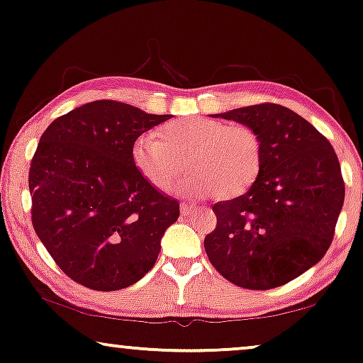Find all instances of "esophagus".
<instances>
[{
	"instance_id": "esophagus-1",
	"label": "esophagus",
	"mask_w": 363,
	"mask_h": 363,
	"mask_svg": "<svg viewBox=\"0 0 363 363\" xmlns=\"http://www.w3.org/2000/svg\"><path fill=\"white\" fill-rule=\"evenodd\" d=\"M180 208H182V215H183V216L191 215V213L196 210V206L191 205V203H182Z\"/></svg>"
}]
</instances>
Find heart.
Instances as JSON below:
<instances>
[{"label":"heart","instance_id":"1","mask_svg":"<svg viewBox=\"0 0 363 363\" xmlns=\"http://www.w3.org/2000/svg\"><path fill=\"white\" fill-rule=\"evenodd\" d=\"M155 133H142L132 145V160L143 178L165 190L183 170L190 172L175 186L188 198L216 195L231 198L245 193L259 175L262 143L245 123L188 116L168 122Z\"/></svg>","mask_w":363,"mask_h":363}]
</instances>
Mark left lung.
<instances>
[{"instance_id": "8db88e82", "label": "left lung", "mask_w": 363, "mask_h": 363, "mask_svg": "<svg viewBox=\"0 0 363 363\" xmlns=\"http://www.w3.org/2000/svg\"><path fill=\"white\" fill-rule=\"evenodd\" d=\"M262 143V165L245 195L213 205L216 228L205 238L213 267L235 286H284L319 262L332 245L345 196L340 163L317 128L279 104L226 113Z\"/></svg>"}]
</instances>
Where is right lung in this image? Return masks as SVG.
<instances>
[{"mask_svg":"<svg viewBox=\"0 0 363 363\" xmlns=\"http://www.w3.org/2000/svg\"><path fill=\"white\" fill-rule=\"evenodd\" d=\"M170 116L94 101L57 117L29 168L31 221L66 276L94 291H118L155 264L180 203L150 185L132 145Z\"/></svg>","mask_w":363,"mask_h":363,"instance_id":"right-lung-1","label":"right lung"}]
</instances>
